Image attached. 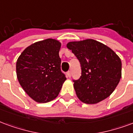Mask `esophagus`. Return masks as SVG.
<instances>
[{
	"mask_svg": "<svg viewBox=\"0 0 133 133\" xmlns=\"http://www.w3.org/2000/svg\"><path fill=\"white\" fill-rule=\"evenodd\" d=\"M67 76L68 77H71V72L68 71L67 72Z\"/></svg>",
	"mask_w": 133,
	"mask_h": 133,
	"instance_id": "esophagus-1",
	"label": "esophagus"
}]
</instances>
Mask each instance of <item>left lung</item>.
<instances>
[{"instance_id": "left-lung-1", "label": "left lung", "mask_w": 133, "mask_h": 133, "mask_svg": "<svg viewBox=\"0 0 133 133\" xmlns=\"http://www.w3.org/2000/svg\"><path fill=\"white\" fill-rule=\"evenodd\" d=\"M67 48L81 65V77L73 80L78 99L85 104H95L109 97L121 78L118 56L104 44L91 39L70 42Z\"/></svg>"}]
</instances>
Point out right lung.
Masks as SVG:
<instances>
[{"instance_id": "add662e5", "label": "right lung", "mask_w": 133, "mask_h": 133, "mask_svg": "<svg viewBox=\"0 0 133 133\" xmlns=\"http://www.w3.org/2000/svg\"><path fill=\"white\" fill-rule=\"evenodd\" d=\"M61 43L47 39L26 47L16 63L19 84L31 99L46 103L58 95L66 77L61 70Z\"/></svg>"}]
</instances>
